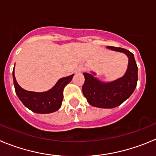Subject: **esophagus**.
Here are the masks:
<instances>
[{
	"label": "esophagus",
	"mask_w": 156,
	"mask_h": 156,
	"mask_svg": "<svg viewBox=\"0 0 156 156\" xmlns=\"http://www.w3.org/2000/svg\"><path fill=\"white\" fill-rule=\"evenodd\" d=\"M83 71V68H79L78 70V72H81V71Z\"/></svg>",
	"instance_id": "34e87169"
}]
</instances>
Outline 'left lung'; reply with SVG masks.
I'll use <instances>...</instances> for the list:
<instances>
[{
	"mask_svg": "<svg viewBox=\"0 0 156 156\" xmlns=\"http://www.w3.org/2000/svg\"><path fill=\"white\" fill-rule=\"evenodd\" d=\"M108 49L124 53L128 57V68L122 78L103 83L91 74L84 73L85 83L82 92L90 105L99 108H114L120 106L135 89L137 81V66L134 54L126 49L107 47Z\"/></svg>",
	"mask_w": 156,
	"mask_h": 156,
	"instance_id": "left-lung-1",
	"label": "left lung"
}]
</instances>
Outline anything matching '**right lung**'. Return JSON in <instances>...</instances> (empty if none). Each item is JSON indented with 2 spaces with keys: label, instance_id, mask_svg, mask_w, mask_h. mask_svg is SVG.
<instances>
[{
  "label": "right lung",
  "instance_id": "obj_1",
  "mask_svg": "<svg viewBox=\"0 0 156 156\" xmlns=\"http://www.w3.org/2000/svg\"><path fill=\"white\" fill-rule=\"evenodd\" d=\"M73 75L62 78L52 89L45 92L26 91L17 83L13 69V81L15 92L22 102L33 112L37 113H50L60 109L63 101V90L71 81Z\"/></svg>",
  "mask_w": 156,
  "mask_h": 156
}]
</instances>
